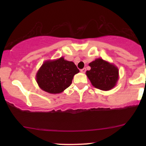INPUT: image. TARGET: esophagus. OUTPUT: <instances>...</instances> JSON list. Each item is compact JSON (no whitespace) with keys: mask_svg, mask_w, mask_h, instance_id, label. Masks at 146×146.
I'll return each mask as SVG.
<instances>
[{"mask_svg":"<svg viewBox=\"0 0 146 146\" xmlns=\"http://www.w3.org/2000/svg\"><path fill=\"white\" fill-rule=\"evenodd\" d=\"M85 71H86V68H85L80 70V72H81V73H85Z\"/></svg>","mask_w":146,"mask_h":146,"instance_id":"34e87169","label":"esophagus"}]
</instances>
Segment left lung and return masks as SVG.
<instances>
[{
  "label": "left lung",
  "mask_w": 146,
  "mask_h": 146,
  "mask_svg": "<svg viewBox=\"0 0 146 146\" xmlns=\"http://www.w3.org/2000/svg\"><path fill=\"white\" fill-rule=\"evenodd\" d=\"M89 66L91 69L87 70L86 75L95 88L108 91L117 85L119 69L115 65L98 58L90 63Z\"/></svg>",
  "instance_id": "obj_1"
}]
</instances>
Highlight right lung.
<instances>
[{"instance_id":"obj_1","label":"right lung","mask_w":146,"mask_h":146,"mask_svg":"<svg viewBox=\"0 0 146 146\" xmlns=\"http://www.w3.org/2000/svg\"><path fill=\"white\" fill-rule=\"evenodd\" d=\"M79 73L77 66L64 57L46 60L36 74V81L42 90L51 94L61 93L72 83L73 76Z\"/></svg>"}]
</instances>
